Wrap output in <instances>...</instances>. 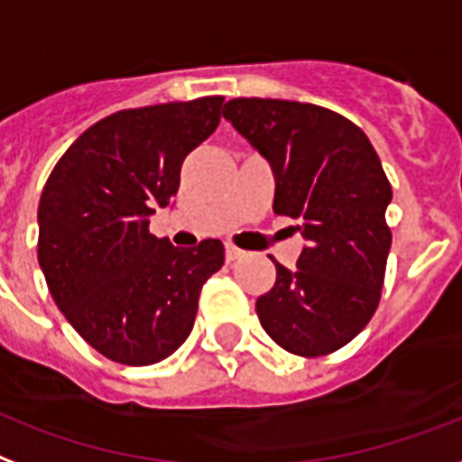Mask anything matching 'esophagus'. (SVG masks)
<instances>
[{
	"label": "esophagus",
	"instance_id": "1",
	"mask_svg": "<svg viewBox=\"0 0 462 462\" xmlns=\"http://www.w3.org/2000/svg\"><path fill=\"white\" fill-rule=\"evenodd\" d=\"M224 255H226V263H236V260H241L243 257V250H238L236 245L226 243V245H224Z\"/></svg>",
	"mask_w": 462,
	"mask_h": 462
}]
</instances>
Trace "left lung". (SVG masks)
<instances>
[{
	"instance_id": "8db88e82",
	"label": "left lung",
	"mask_w": 462,
	"mask_h": 462,
	"mask_svg": "<svg viewBox=\"0 0 462 462\" xmlns=\"http://www.w3.org/2000/svg\"><path fill=\"white\" fill-rule=\"evenodd\" d=\"M224 117L270 161L272 209L306 238L296 270L274 263L257 318L287 352H337L366 328L383 289L393 190L376 149L352 120L313 103L234 98Z\"/></svg>"
}]
</instances>
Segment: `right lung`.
<instances>
[{"label": "right lung", "instance_id": "right-lung-1", "mask_svg": "<svg viewBox=\"0 0 462 462\" xmlns=\"http://www.w3.org/2000/svg\"><path fill=\"white\" fill-rule=\"evenodd\" d=\"M221 96L103 117L62 153L38 205V263L71 328L110 361L149 366L188 339L202 284L224 264L207 238L175 248L149 234L185 156L221 120Z\"/></svg>", "mask_w": 462, "mask_h": 462}]
</instances>
